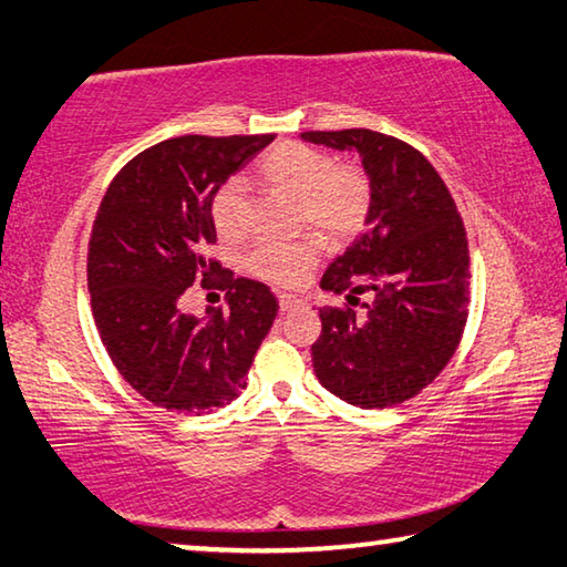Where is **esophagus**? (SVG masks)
<instances>
[{"label": "esophagus", "instance_id": "esophagus-1", "mask_svg": "<svg viewBox=\"0 0 567 567\" xmlns=\"http://www.w3.org/2000/svg\"><path fill=\"white\" fill-rule=\"evenodd\" d=\"M302 305V300L300 297H295V295H280V310L282 312H290V310H295V307H300Z\"/></svg>", "mask_w": 567, "mask_h": 567}]
</instances>
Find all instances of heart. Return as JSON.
Returning <instances> with one entry per match:
<instances>
[{"instance_id":"heart-1","label":"heart","mask_w":567,"mask_h":567,"mask_svg":"<svg viewBox=\"0 0 567 567\" xmlns=\"http://www.w3.org/2000/svg\"><path fill=\"white\" fill-rule=\"evenodd\" d=\"M265 182L297 197V213L320 233L342 243L364 225L372 203L368 172L354 162H334L324 150L302 142H280L260 159ZM245 182L229 177L209 199V217L219 237L235 239L245 229ZM320 239H262L245 257V267L260 280L275 285L302 282L320 257Z\"/></svg>"}]
</instances>
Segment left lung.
I'll return each instance as SVG.
<instances>
[{
	"label": "left lung",
	"mask_w": 567,
	"mask_h": 567,
	"mask_svg": "<svg viewBox=\"0 0 567 567\" xmlns=\"http://www.w3.org/2000/svg\"><path fill=\"white\" fill-rule=\"evenodd\" d=\"M302 137L358 152L372 185L368 233L322 275V290L348 295V302L320 310L315 375L350 405H400L443 372L463 340L470 305L463 217L437 169L408 142L372 130Z\"/></svg>",
	"instance_id": "left-lung-1"
}]
</instances>
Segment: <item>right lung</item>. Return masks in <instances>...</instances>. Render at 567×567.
I'll list each match as a JSON object with an SVG mask.
<instances>
[{
	"label": "right lung",
	"mask_w": 567,
	"mask_h": 567,
	"mask_svg": "<svg viewBox=\"0 0 567 567\" xmlns=\"http://www.w3.org/2000/svg\"><path fill=\"white\" fill-rule=\"evenodd\" d=\"M275 134H185L140 152L104 192L87 249L92 315L130 385L172 412L225 408L247 388L255 352L277 318L270 287L207 255L209 199ZM228 292L205 321L184 312L186 287Z\"/></svg>",
	"instance_id": "obj_1"
}]
</instances>
